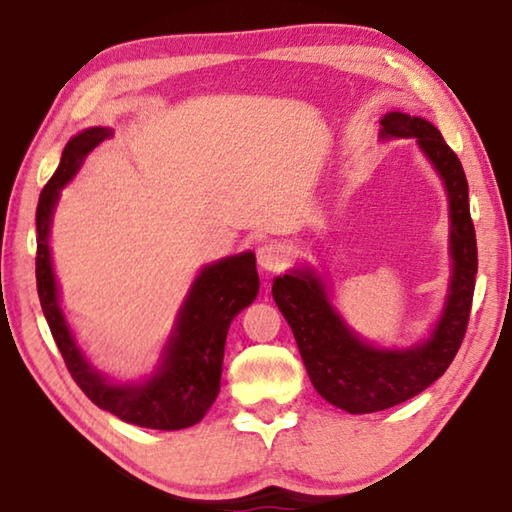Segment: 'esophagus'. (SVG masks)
Wrapping results in <instances>:
<instances>
[{
    "instance_id": "obj_1",
    "label": "esophagus",
    "mask_w": 512,
    "mask_h": 512,
    "mask_svg": "<svg viewBox=\"0 0 512 512\" xmlns=\"http://www.w3.org/2000/svg\"><path fill=\"white\" fill-rule=\"evenodd\" d=\"M257 264L268 273H280L289 264V250L280 241H266L257 248Z\"/></svg>"
}]
</instances>
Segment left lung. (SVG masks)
Masks as SVG:
<instances>
[{
    "instance_id": "obj_1",
    "label": "left lung",
    "mask_w": 512,
    "mask_h": 512,
    "mask_svg": "<svg viewBox=\"0 0 512 512\" xmlns=\"http://www.w3.org/2000/svg\"><path fill=\"white\" fill-rule=\"evenodd\" d=\"M381 140H418L449 198L452 277L445 309L424 343L388 350L359 339L327 298L311 268L273 280V298L296 336L300 357L318 395L348 413H375L411 400L438 377L461 348L476 282V235L461 160L431 121L404 112L381 117Z\"/></svg>"
}]
</instances>
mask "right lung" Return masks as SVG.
Returning <instances> with one entry per match:
<instances>
[{"label": "right lung", "instance_id": "right-lung-1", "mask_svg": "<svg viewBox=\"0 0 512 512\" xmlns=\"http://www.w3.org/2000/svg\"><path fill=\"white\" fill-rule=\"evenodd\" d=\"M112 128H85L67 142L54 176L40 192L36 210L38 296L51 336L63 354L69 375L103 411L146 429L176 431L201 422L221 386L225 336L232 318L257 298L259 275L255 253H239L203 266L189 289L176 325L164 345L160 366L137 384H117L94 370L74 341L58 302V284L51 266L49 228L60 189L76 176L92 149L108 140Z\"/></svg>", "mask_w": 512, "mask_h": 512}]
</instances>
